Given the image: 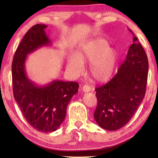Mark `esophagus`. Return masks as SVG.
<instances>
[{
  "label": "esophagus",
  "mask_w": 158,
  "mask_h": 158,
  "mask_svg": "<svg viewBox=\"0 0 158 158\" xmlns=\"http://www.w3.org/2000/svg\"><path fill=\"white\" fill-rule=\"evenodd\" d=\"M82 90H83V92H89L91 90V87H90V85H85L83 86V88H82Z\"/></svg>",
  "instance_id": "1"
}]
</instances>
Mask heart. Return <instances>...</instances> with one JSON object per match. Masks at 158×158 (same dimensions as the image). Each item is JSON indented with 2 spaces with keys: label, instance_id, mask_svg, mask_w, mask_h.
<instances>
[{
  "label": "heart",
  "instance_id": "b5f03b06",
  "mask_svg": "<svg viewBox=\"0 0 158 158\" xmlns=\"http://www.w3.org/2000/svg\"><path fill=\"white\" fill-rule=\"evenodd\" d=\"M118 57L116 49L110 48L107 42L96 40L87 43L77 52V56L68 58V68L73 73L83 72V64H90V74L99 81H106L113 74Z\"/></svg>",
  "mask_w": 158,
  "mask_h": 158
}]
</instances>
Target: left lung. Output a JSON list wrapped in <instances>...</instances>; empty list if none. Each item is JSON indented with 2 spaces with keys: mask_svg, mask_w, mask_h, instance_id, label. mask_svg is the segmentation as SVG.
Segmentation results:
<instances>
[{
  "mask_svg": "<svg viewBox=\"0 0 158 158\" xmlns=\"http://www.w3.org/2000/svg\"><path fill=\"white\" fill-rule=\"evenodd\" d=\"M148 67L144 49L134 36L133 44L116 75L96 88L98 104L94 116L101 128L117 130L130 121L145 95Z\"/></svg>",
  "mask_w": 158,
  "mask_h": 158,
  "instance_id": "obj_1",
  "label": "left lung"
}]
</instances>
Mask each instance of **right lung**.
<instances>
[{
    "mask_svg": "<svg viewBox=\"0 0 158 158\" xmlns=\"http://www.w3.org/2000/svg\"><path fill=\"white\" fill-rule=\"evenodd\" d=\"M44 24H36L27 32L14 54L12 62L14 96L27 122L42 132L59 128L66 115L72 97L78 91L76 82L53 81L37 85L27 77L25 62L27 55L44 46L51 45Z\"/></svg>",
    "mask_w": 158,
    "mask_h": 158,
    "instance_id": "add662e5",
    "label": "right lung"
}]
</instances>
